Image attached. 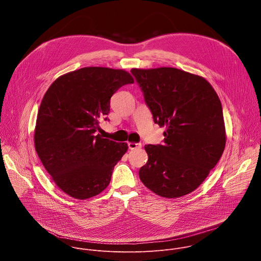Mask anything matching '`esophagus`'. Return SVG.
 Listing matches in <instances>:
<instances>
[{"label": "esophagus", "instance_id": "obj_1", "mask_svg": "<svg viewBox=\"0 0 261 261\" xmlns=\"http://www.w3.org/2000/svg\"><path fill=\"white\" fill-rule=\"evenodd\" d=\"M128 146L130 150H138V148L141 147V144L140 143H134V142H129L128 143Z\"/></svg>", "mask_w": 261, "mask_h": 261}]
</instances>
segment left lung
I'll return each instance as SVG.
<instances>
[{"label":"left lung","instance_id":"left-lung-1","mask_svg":"<svg viewBox=\"0 0 261 261\" xmlns=\"http://www.w3.org/2000/svg\"><path fill=\"white\" fill-rule=\"evenodd\" d=\"M154 122L165 127L164 143L147 144L139 178L161 197L197 189L221 158L226 131L221 101L202 76L171 67L131 70Z\"/></svg>","mask_w":261,"mask_h":261}]
</instances>
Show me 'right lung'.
<instances>
[{"instance_id": "1", "label": "right lung", "mask_w": 261, "mask_h": 261, "mask_svg": "<svg viewBox=\"0 0 261 261\" xmlns=\"http://www.w3.org/2000/svg\"><path fill=\"white\" fill-rule=\"evenodd\" d=\"M133 83L123 69L85 67L58 77L44 94L34 132L35 150L67 195L88 199L109 185L128 144L102 138L97 131L107 120L111 96Z\"/></svg>"}]
</instances>
